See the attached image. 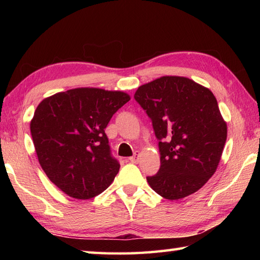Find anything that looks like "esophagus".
I'll list each match as a JSON object with an SVG mask.
<instances>
[{
    "label": "esophagus",
    "mask_w": 260,
    "mask_h": 260,
    "mask_svg": "<svg viewBox=\"0 0 260 260\" xmlns=\"http://www.w3.org/2000/svg\"><path fill=\"white\" fill-rule=\"evenodd\" d=\"M139 158H140V152H135L134 155L129 157V161L132 163H137V162H139Z\"/></svg>",
    "instance_id": "1"
}]
</instances>
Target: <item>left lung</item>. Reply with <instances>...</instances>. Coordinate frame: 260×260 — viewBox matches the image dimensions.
<instances>
[{
  "instance_id": "1",
  "label": "left lung",
  "mask_w": 260,
  "mask_h": 260,
  "mask_svg": "<svg viewBox=\"0 0 260 260\" xmlns=\"http://www.w3.org/2000/svg\"><path fill=\"white\" fill-rule=\"evenodd\" d=\"M135 101L152 119L161 167L146 180L168 200L183 199L214 174L227 124L208 88L185 77L164 76L139 87Z\"/></svg>"
}]
</instances>
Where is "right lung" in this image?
<instances>
[{
  "instance_id": "right-lung-1",
  "label": "right lung",
  "mask_w": 260,
  "mask_h": 260,
  "mask_svg": "<svg viewBox=\"0 0 260 260\" xmlns=\"http://www.w3.org/2000/svg\"><path fill=\"white\" fill-rule=\"evenodd\" d=\"M129 99L123 91L76 88L39 104L30 124L33 144L42 170L66 194L87 200L112 184L120 165L105 128Z\"/></svg>"
}]
</instances>
